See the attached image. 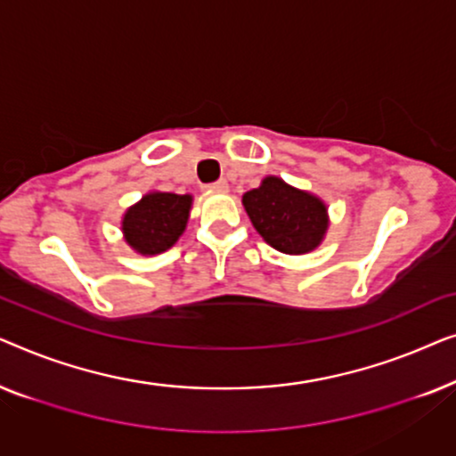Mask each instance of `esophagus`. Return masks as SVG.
Wrapping results in <instances>:
<instances>
[{"label":"esophagus","mask_w":456,"mask_h":456,"mask_svg":"<svg viewBox=\"0 0 456 456\" xmlns=\"http://www.w3.org/2000/svg\"><path fill=\"white\" fill-rule=\"evenodd\" d=\"M205 191L208 192H228V183L226 180H217V183L205 186Z\"/></svg>","instance_id":"34e87169"}]
</instances>
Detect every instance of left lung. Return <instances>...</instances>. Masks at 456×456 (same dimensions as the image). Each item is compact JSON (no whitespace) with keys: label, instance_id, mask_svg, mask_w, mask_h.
Masks as SVG:
<instances>
[{"label":"left lung","instance_id":"1","mask_svg":"<svg viewBox=\"0 0 456 456\" xmlns=\"http://www.w3.org/2000/svg\"><path fill=\"white\" fill-rule=\"evenodd\" d=\"M242 205L261 239L280 253H311L326 239L328 205L282 178L265 176L257 189L242 195Z\"/></svg>","mask_w":456,"mask_h":456}]
</instances>
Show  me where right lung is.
Masks as SVG:
<instances>
[{"label": "right lung", "instance_id": "add662e5", "mask_svg": "<svg viewBox=\"0 0 456 456\" xmlns=\"http://www.w3.org/2000/svg\"><path fill=\"white\" fill-rule=\"evenodd\" d=\"M192 195L149 191L124 211V242L139 255H159L176 245L189 224Z\"/></svg>", "mask_w": 456, "mask_h": 456}]
</instances>
